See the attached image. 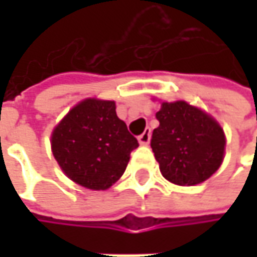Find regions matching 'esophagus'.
Masks as SVG:
<instances>
[{
	"instance_id": "34e87169",
	"label": "esophagus",
	"mask_w": 257,
	"mask_h": 257,
	"mask_svg": "<svg viewBox=\"0 0 257 257\" xmlns=\"http://www.w3.org/2000/svg\"><path fill=\"white\" fill-rule=\"evenodd\" d=\"M150 134H152V131L150 128H147L140 137H138V143L141 144V146H147L149 143H150Z\"/></svg>"
}]
</instances>
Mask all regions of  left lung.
I'll list each match as a JSON object with an SVG mask.
<instances>
[{
    "mask_svg": "<svg viewBox=\"0 0 257 257\" xmlns=\"http://www.w3.org/2000/svg\"><path fill=\"white\" fill-rule=\"evenodd\" d=\"M150 146L165 179L180 186H193L210 179L225 153V134L202 110L184 101L162 102L156 113Z\"/></svg>",
    "mask_w": 257,
    "mask_h": 257,
    "instance_id": "8db88e82",
    "label": "left lung"
}]
</instances>
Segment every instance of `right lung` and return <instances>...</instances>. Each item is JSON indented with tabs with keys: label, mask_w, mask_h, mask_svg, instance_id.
Returning a JSON list of instances; mask_svg holds the SVG:
<instances>
[{
	"label": "right lung",
	"mask_w": 257,
	"mask_h": 257,
	"mask_svg": "<svg viewBox=\"0 0 257 257\" xmlns=\"http://www.w3.org/2000/svg\"><path fill=\"white\" fill-rule=\"evenodd\" d=\"M137 147L114 101H81L52 134L53 156L62 171L92 190L108 189L120 179Z\"/></svg>",
	"instance_id": "right-lung-1"
}]
</instances>
